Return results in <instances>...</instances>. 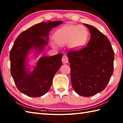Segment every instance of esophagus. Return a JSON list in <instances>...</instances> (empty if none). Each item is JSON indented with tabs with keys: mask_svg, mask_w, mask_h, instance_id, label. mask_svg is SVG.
<instances>
[{
	"mask_svg": "<svg viewBox=\"0 0 123 123\" xmlns=\"http://www.w3.org/2000/svg\"><path fill=\"white\" fill-rule=\"evenodd\" d=\"M62 62H63V63H68V57L66 55H63L62 57Z\"/></svg>",
	"mask_w": 123,
	"mask_h": 123,
	"instance_id": "obj_1",
	"label": "esophagus"
}]
</instances>
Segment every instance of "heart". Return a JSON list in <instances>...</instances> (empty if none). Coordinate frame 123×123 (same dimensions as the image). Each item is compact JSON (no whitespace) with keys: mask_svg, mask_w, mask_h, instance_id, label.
Listing matches in <instances>:
<instances>
[{"mask_svg":"<svg viewBox=\"0 0 123 123\" xmlns=\"http://www.w3.org/2000/svg\"><path fill=\"white\" fill-rule=\"evenodd\" d=\"M88 37V31L83 26L66 25L55 32V40H52L51 44L54 48L68 44L70 49H79L85 45Z\"/></svg>","mask_w":123,"mask_h":123,"instance_id":"heart-1","label":"heart"}]
</instances>
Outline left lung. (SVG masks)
Segmentation results:
<instances>
[{
    "mask_svg": "<svg viewBox=\"0 0 123 123\" xmlns=\"http://www.w3.org/2000/svg\"><path fill=\"white\" fill-rule=\"evenodd\" d=\"M87 45L67 55L72 87L78 95L90 97L105 89L113 73L114 52L108 38L90 25Z\"/></svg>",
    "mask_w": 123,
    "mask_h": 123,
    "instance_id": "obj_1",
    "label": "left lung"
}]
</instances>
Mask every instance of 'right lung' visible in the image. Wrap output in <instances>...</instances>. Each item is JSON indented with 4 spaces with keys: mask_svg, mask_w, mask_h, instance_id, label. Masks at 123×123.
Returning a JSON list of instances; mask_svg holds the SVG:
<instances>
[{
    "mask_svg": "<svg viewBox=\"0 0 123 123\" xmlns=\"http://www.w3.org/2000/svg\"><path fill=\"white\" fill-rule=\"evenodd\" d=\"M62 23L42 22L24 31L16 39L10 52V71L16 86L22 93L38 97L49 90L54 74L62 64L63 54L41 57L31 72L28 71L26 60L32 49L37 50L38 53L43 51L48 44L49 32Z\"/></svg>",
    "mask_w": 123,
    "mask_h": 123,
    "instance_id": "obj_1",
    "label": "right lung"
}]
</instances>
